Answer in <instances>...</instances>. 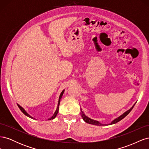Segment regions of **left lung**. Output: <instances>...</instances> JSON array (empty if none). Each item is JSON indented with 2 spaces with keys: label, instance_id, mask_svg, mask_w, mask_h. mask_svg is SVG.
<instances>
[{
  "label": "left lung",
  "instance_id": "8db88e82",
  "mask_svg": "<svg viewBox=\"0 0 149 149\" xmlns=\"http://www.w3.org/2000/svg\"><path fill=\"white\" fill-rule=\"evenodd\" d=\"M136 102L132 106V107H130V109L129 110H127V111H125L124 114H123L122 115H120L119 117H118V118H117L116 119H115L114 120H112L111 123L110 124H101L100 123V122L97 121V120H94V119H92L91 118H88V116H86L84 113V112H83L82 109H81V117L86 122V123H88V124H93V125H111V124H116L117 123H118L119 121H120V120H122L123 119H124L125 117L128 115L129 112L131 111V110L133 109V107H134L135 104H136Z\"/></svg>",
  "mask_w": 149,
  "mask_h": 149
}]
</instances>
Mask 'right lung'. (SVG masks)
Here are the masks:
<instances>
[{"mask_svg": "<svg viewBox=\"0 0 149 149\" xmlns=\"http://www.w3.org/2000/svg\"><path fill=\"white\" fill-rule=\"evenodd\" d=\"M64 91H65V89L64 90H63L62 91V92L61 93V94H60V97H59V100H58V106H57V108H56V111H55V113H54V114L53 115V116L52 117V118H49L48 119V120H52V119H55V117L56 116V115H57V114H58V111H59V106H60V100H61V97H62V96H63V93H64ZM17 105H18V107H19V109L21 110V111L23 112V113L25 115V116H26L27 117H29V118H31V119H35V118H33V117H31L30 115H29L27 112H26V111H25V110L24 109L23 107H22V106H20L19 104H17Z\"/></svg>", "mask_w": 149, "mask_h": 149, "instance_id": "1", "label": "right lung"}]
</instances>
